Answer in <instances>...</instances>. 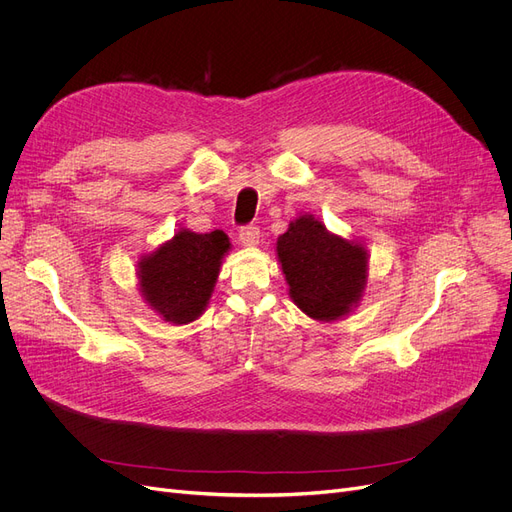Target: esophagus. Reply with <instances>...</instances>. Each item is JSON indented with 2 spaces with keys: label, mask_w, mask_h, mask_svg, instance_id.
I'll list each match as a JSON object with an SVG mask.
<instances>
[{
  "label": "esophagus",
  "mask_w": 512,
  "mask_h": 512,
  "mask_svg": "<svg viewBox=\"0 0 512 512\" xmlns=\"http://www.w3.org/2000/svg\"><path fill=\"white\" fill-rule=\"evenodd\" d=\"M259 228L255 226V224H249V226H242L240 230H238V240H240V245H245V247H255L257 242H259Z\"/></svg>",
  "instance_id": "esophagus-1"
}]
</instances>
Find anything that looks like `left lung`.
I'll list each match as a JSON object with an SVG mask.
<instances>
[{
  "label": "left lung",
  "instance_id": "left-lung-1",
  "mask_svg": "<svg viewBox=\"0 0 512 512\" xmlns=\"http://www.w3.org/2000/svg\"><path fill=\"white\" fill-rule=\"evenodd\" d=\"M278 259L290 299L319 321L351 311L367 284V251L359 242L330 234L313 215L290 222L278 238Z\"/></svg>",
  "mask_w": 512,
  "mask_h": 512
}]
</instances>
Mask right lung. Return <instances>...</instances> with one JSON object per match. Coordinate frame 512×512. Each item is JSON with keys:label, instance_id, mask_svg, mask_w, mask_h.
<instances>
[{"label": "right lung", "instance_id": "obj_1", "mask_svg": "<svg viewBox=\"0 0 512 512\" xmlns=\"http://www.w3.org/2000/svg\"><path fill=\"white\" fill-rule=\"evenodd\" d=\"M230 240L222 230H178L157 251L141 257L139 284L145 301L170 324L195 321L207 307Z\"/></svg>", "mask_w": 512, "mask_h": 512}]
</instances>
